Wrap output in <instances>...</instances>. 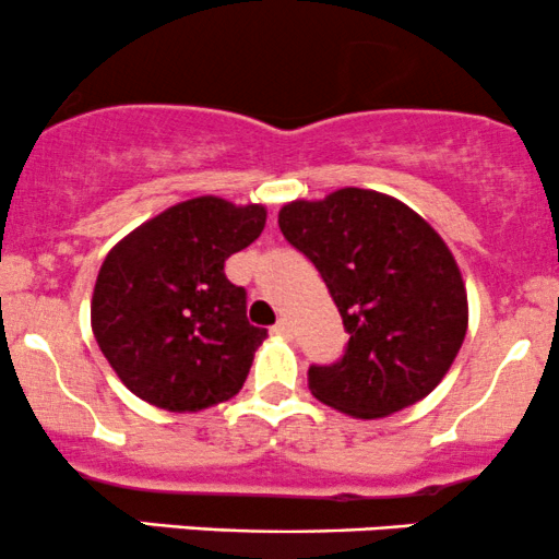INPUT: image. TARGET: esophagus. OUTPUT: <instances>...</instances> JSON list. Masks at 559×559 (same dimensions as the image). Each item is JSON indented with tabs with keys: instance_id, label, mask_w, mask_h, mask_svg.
<instances>
[{
	"instance_id": "obj_1",
	"label": "esophagus",
	"mask_w": 559,
	"mask_h": 559,
	"mask_svg": "<svg viewBox=\"0 0 559 559\" xmlns=\"http://www.w3.org/2000/svg\"><path fill=\"white\" fill-rule=\"evenodd\" d=\"M270 331H273L275 336H284V340H289V336H292V326H289V321H284V318H281V321L275 323V326L270 329Z\"/></svg>"
}]
</instances>
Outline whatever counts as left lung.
Returning a JSON list of instances; mask_svg holds the SVG:
<instances>
[{
	"mask_svg": "<svg viewBox=\"0 0 559 559\" xmlns=\"http://www.w3.org/2000/svg\"><path fill=\"white\" fill-rule=\"evenodd\" d=\"M286 241L318 267L349 334L345 355L310 366L326 406L379 419L440 384L467 334V289L451 249L392 195L342 188L278 212Z\"/></svg>",
	"mask_w": 559,
	"mask_h": 559,
	"instance_id": "obj_1",
	"label": "left lung"
}]
</instances>
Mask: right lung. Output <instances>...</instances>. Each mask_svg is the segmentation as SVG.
<instances>
[{"instance_id": "1", "label": "right lung", "mask_w": 559, "mask_h": 559, "mask_svg": "<svg viewBox=\"0 0 559 559\" xmlns=\"http://www.w3.org/2000/svg\"><path fill=\"white\" fill-rule=\"evenodd\" d=\"M262 204L180 201L108 251L92 292V334L116 377L151 406L186 414L230 401L267 336L225 260L260 238Z\"/></svg>"}]
</instances>
